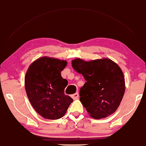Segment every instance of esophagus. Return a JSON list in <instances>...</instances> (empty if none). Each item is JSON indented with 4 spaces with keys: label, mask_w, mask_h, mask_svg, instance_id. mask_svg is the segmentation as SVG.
Instances as JSON below:
<instances>
[{
    "label": "esophagus",
    "mask_w": 146,
    "mask_h": 146,
    "mask_svg": "<svg viewBox=\"0 0 146 146\" xmlns=\"http://www.w3.org/2000/svg\"><path fill=\"white\" fill-rule=\"evenodd\" d=\"M72 96V98L74 99V100H75V99H77L78 98H79V93L77 92H76L75 94H72L71 96Z\"/></svg>",
    "instance_id": "esophagus-1"
}]
</instances>
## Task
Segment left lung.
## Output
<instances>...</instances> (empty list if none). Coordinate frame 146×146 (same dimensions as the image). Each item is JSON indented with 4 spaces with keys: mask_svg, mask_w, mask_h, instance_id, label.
I'll list each match as a JSON object with an SVG mask.
<instances>
[{
    "mask_svg": "<svg viewBox=\"0 0 146 146\" xmlns=\"http://www.w3.org/2000/svg\"><path fill=\"white\" fill-rule=\"evenodd\" d=\"M72 66L82 74L86 82L80 90V100L90 116L106 118L116 111L125 92L122 70L110 59L85 61L77 58Z\"/></svg>",
    "mask_w": 146,
    "mask_h": 146,
    "instance_id": "1",
    "label": "left lung"
}]
</instances>
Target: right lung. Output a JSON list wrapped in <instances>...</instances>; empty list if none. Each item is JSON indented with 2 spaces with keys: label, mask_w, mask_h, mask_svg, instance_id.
<instances>
[{
  "label": "right lung",
  "mask_w": 146,
  "mask_h": 146,
  "mask_svg": "<svg viewBox=\"0 0 146 146\" xmlns=\"http://www.w3.org/2000/svg\"><path fill=\"white\" fill-rule=\"evenodd\" d=\"M66 64V61L44 56L33 61L26 73L25 90L29 101L46 119L62 118L73 102L64 94L68 82L61 75Z\"/></svg>",
  "instance_id": "obj_1"
}]
</instances>
